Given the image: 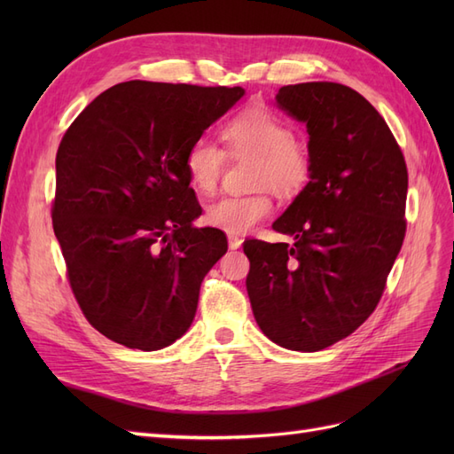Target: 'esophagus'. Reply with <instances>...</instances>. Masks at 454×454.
I'll list each match as a JSON object with an SVG mask.
<instances>
[{
	"label": "esophagus",
	"mask_w": 454,
	"mask_h": 454,
	"mask_svg": "<svg viewBox=\"0 0 454 454\" xmlns=\"http://www.w3.org/2000/svg\"><path fill=\"white\" fill-rule=\"evenodd\" d=\"M227 242H229V248H231V250H239L240 246H242V239L237 237V235H229V237H227Z\"/></svg>",
	"instance_id": "34e87169"
}]
</instances>
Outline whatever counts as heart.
I'll return each instance as SVG.
<instances>
[{
  "mask_svg": "<svg viewBox=\"0 0 454 454\" xmlns=\"http://www.w3.org/2000/svg\"><path fill=\"white\" fill-rule=\"evenodd\" d=\"M223 149L199 138L184 155L191 187L212 195L229 159H252L250 195L223 197L206 208V223L229 235L248 232L272 214L269 189L280 199H294L312 177L309 145L294 136L292 127L267 106H250L229 117L219 129Z\"/></svg>",
  "mask_w": 454,
  "mask_h": 454,
  "instance_id": "b5f03b06",
  "label": "heart"
}]
</instances>
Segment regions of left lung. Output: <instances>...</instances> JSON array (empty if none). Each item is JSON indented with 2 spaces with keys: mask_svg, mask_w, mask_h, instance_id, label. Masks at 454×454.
<instances>
[{
  "mask_svg": "<svg viewBox=\"0 0 454 454\" xmlns=\"http://www.w3.org/2000/svg\"><path fill=\"white\" fill-rule=\"evenodd\" d=\"M277 102L307 122L312 177L272 223L294 244L244 242L246 287L261 332L316 352L379 305L405 239L407 164L387 121L347 85H287Z\"/></svg>",
  "mask_w": 454,
  "mask_h": 454,
  "instance_id": "8db88e82",
  "label": "left lung"
}]
</instances>
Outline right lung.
Masks as SVG:
<instances>
[{
    "label": "right lung",
    "mask_w": 454,
    "mask_h": 454,
    "mask_svg": "<svg viewBox=\"0 0 454 454\" xmlns=\"http://www.w3.org/2000/svg\"><path fill=\"white\" fill-rule=\"evenodd\" d=\"M240 87L127 81L77 115L57 151L52 229L79 309L119 345L159 350L193 322L202 278L227 252L193 225L187 147Z\"/></svg>",
    "instance_id": "1"
}]
</instances>
